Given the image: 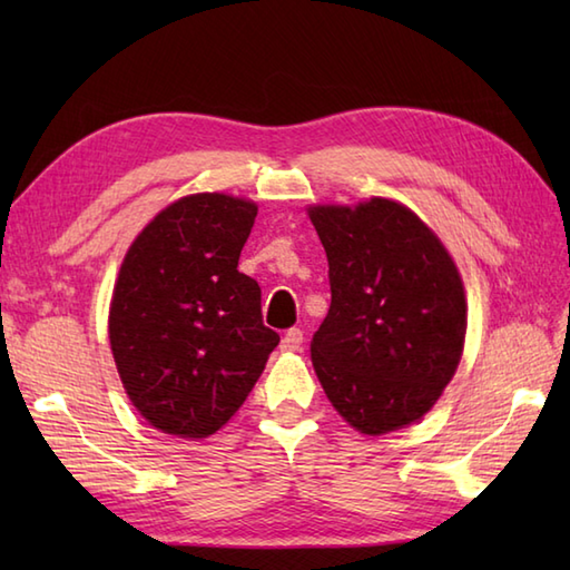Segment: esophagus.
<instances>
[{"label":"esophagus","mask_w":570,"mask_h":570,"mask_svg":"<svg viewBox=\"0 0 570 570\" xmlns=\"http://www.w3.org/2000/svg\"><path fill=\"white\" fill-rule=\"evenodd\" d=\"M301 347H304V331L301 328L286 331V335L282 337V350H286V353H298Z\"/></svg>","instance_id":"1"}]
</instances>
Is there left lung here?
<instances>
[{
	"mask_svg": "<svg viewBox=\"0 0 570 570\" xmlns=\"http://www.w3.org/2000/svg\"><path fill=\"white\" fill-rule=\"evenodd\" d=\"M331 308L311 360L331 404L362 433L421 419L451 382L465 341V292L441 239L384 198L316 205Z\"/></svg>",
	"mask_w": 570,
	"mask_h": 570,
	"instance_id": "8db88e82",
	"label": "left lung"
}]
</instances>
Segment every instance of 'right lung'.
<instances>
[{
  "label": "right lung",
  "instance_id": "obj_1",
  "mask_svg": "<svg viewBox=\"0 0 570 570\" xmlns=\"http://www.w3.org/2000/svg\"><path fill=\"white\" fill-rule=\"evenodd\" d=\"M257 205L198 193L141 229L119 269L110 345L119 377L154 429L205 439L245 404L278 345L262 288L237 272Z\"/></svg>",
  "mask_w": 570,
  "mask_h": 570
}]
</instances>
